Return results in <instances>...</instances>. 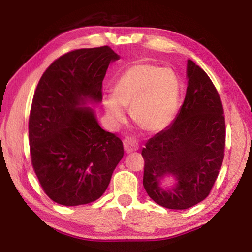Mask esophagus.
<instances>
[{
  "label": "esophagus",
  "instance_id": "obj_1",
  "mask_svg": "<svg viewBox=\"0 0 252 252\" xmlns=\"http://www.w3.org/2000/svg\"><path fill=\"white\" fill-rule=\"evenodd\" d=\"M123 146H125V151L126 154H130L135 152L138 149V143L136 141V138L127 136L123 140Z\"/></svg>",
  "mask_w": 252,
  "mask_h": 252
}]
</instances>
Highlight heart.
<instances>
[{
  "label": "heart",
  "instance_id": "obj_1",
  "mask_svg": "<svg viewBox=\"0 0 252 252\" xmlns=\"http://www.w3.org/2000/svg\"><path fill=\"white\" fill-rule=\"evenodd\" d=\"M179 94V80L171 69L140 62L117 78L112 94L104 95L103 104L112 121H125L123 107H130L131 117L137 126L158 132L173 120Z\"/></svg>",
  "mask_w": 252,
  "mask_h": 252
}]
</instances>
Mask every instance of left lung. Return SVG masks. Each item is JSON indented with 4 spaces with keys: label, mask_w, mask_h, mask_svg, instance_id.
<instances>
[{
    "label": "left lung",
    "mask_w": 252,
    "mask_h": 252,
    "mask_svg": "<svg viewBox=\"0 0 252 252\" xmlns=\"http://www.w3.org/2000/svg\"><path fill=\"white\" fill-rule=\"evenodd\" d=\"M186 96L174 122L143 148V185L159 206L183 210L210 194L225 151V117L220 95L208 74L187 62ZM177 176L174 189L164 191L159 180Z\"/></svg>",
    "instance_id": "obj_1"
}]
</instances>
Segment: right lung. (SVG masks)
<instances>
[{
    "mask_svg": "<svg viewBox=\"0 0 252 252\" xmlns=\"http://www.w3.org/2000/svg\"><path fill=\"white\" fill-rule=\"evenodd\" d=\"M109 46L68 52L42 74L29 116L31 164L45 194L63 206L93 202L104 194L125 154L114 133L101 129L85 99H103Z\"/></svg>",
    "mask_w": 252,
    "mask_h": 252,
    "instance_id": "add662e5",
    "label": "right lung"
}]
</instances>
